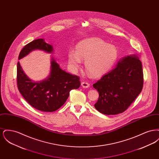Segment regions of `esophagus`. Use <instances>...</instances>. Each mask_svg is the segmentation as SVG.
I'll return each mask as SVG.
<instances>
[{
	"label": "esophagus",
	"mask_w": 159,
	"mask_h": 159,
	"mask_svg": "<svg viewBox=\"0 0 159 159\" xmlns=\"http://www.w3.org/2000/svg\"><path fill=\"white\" fill-rule=\"evenodd\" d=\"M81 85H82V86L83 87V88H88L90 86L89 83H88L87 82H82Z\"/></svg>",
	"instance_id": "obj_1"
}]
</instances>
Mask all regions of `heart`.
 Wrapping results in <instances>:
<instances>
[{"mask_svg": "<svg viewBox=\"0 0 159 159\" xmlns=\"http://www.w3.org/2000/svg\"><path fill=\"white\" fill-rule=\"evenodd\" d=\"M117 55L115 46L99 38H90L80 42L76 47V52L73 50L68 52V62L71 68L77 70L80 67L82 60H84L88 73L98 76L112 67Z\"/></svg>", "mask_w": 159, "mask_h": 159, "instance_id": "b5f03b06", "label": "heart"}]
</instances>
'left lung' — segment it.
I'll return each mask as SVG.
<instances>
[{
    "mask_svg": "<svg viewBox=\"0 0 159 159\" xmlns=\"http://www.w3.org/2000/svg\"><path fill=\"white\" fill-rule=\"evenodd\" d=\"M143 66L135 55H129L119 61L115 68L108 72L93 84L99 93L95 104L101 113L114 115L128 109L143 89Z\"/></svg>",
    "mask_w": 159,
    "mask_h": 159,
    "instance_id": "8db88e82",
    "label": "left lung"
}]
</instances>
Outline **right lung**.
<instances>
[{
	"mask_svg": "<svg viewBox=\"0 0 159 159\" xmlns=\"http://www.w3.org/2000/svg\"><path fill=\"white\" fill-rule=\"evenodd\" d=\"M39 49L51 53L53 47L43 39L34 40L25 46L19 54L18 60L23 58L32 51ZM51 72L42 81L34 82L27 76L17 63L16 82L18 89L26 101L38 110L52 112L57 110L68 98L70 92L78 89L79 77L66 72L53 58L51 61Z\"/></svg>",
	"mask_w": 159,
	"mask_h": 159,
	"instance_id": "obj_1",
	"label": "right lung"
}]
</instances>
